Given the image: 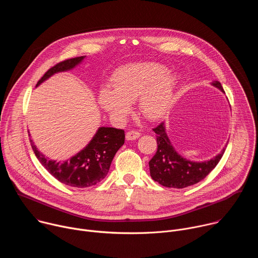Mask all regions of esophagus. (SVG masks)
I'll return each mask as SVG.
<instances>
[{
  "label": "esophagus",
  "instance_id": "34e87169",
  "mask_svg": "<svg viewBox=\"0 0 258 258\" xmlns=\"http://www.w3.org/2000/svg\"><path fill=\"white\" fill-rule=\"evenodd\" d=\"M141 136V134L138 132V131H128L126 134H125V139L127 141H133V140H137L139 139Z\"/></svg>",
  "mask_w": 258,
  "mask_h": 258
}]
</instances>
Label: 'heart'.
Masks as SVG:
<instances>
[{
    "label": "heart",
    "mask_w": 258,
    "mask_h": 258,
    "mask_svg": "<svg viewBox=\"0 0 258 258\" xmlns=\"http://www.w3.org/2000/svg\"><path fill=\"white\" fill-rule=\"evenodd\" d=\"M164 65L142 62L118 68L110 80V87L98 95L99 106L110 116L124 119L130 104L138 102L139 111L149 120L162 118L170 109L178 76L167 72Z\"/></svg>",
    "instance_id": "1"
}]
</instances>
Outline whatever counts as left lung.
Here are the masks:
<instances>
[{"mask_svg": "<svg viewBox=\"0 0 258 258\" xmlns=\"http://www.w3.org/2000/svg\"><path fill=\"white\" fill-rule=\"evenodd\" d=\"M215 88L225 93L219 82H212ZM157 139V151L149 161L150 175L167 188L182 189L199 182L205 178L208 173L217 165L222 159L226 148L210 160L195 162L180 156L172 147L170 140L165 132V124L161 122L153 128Z\"/></svg>", "mask_w": 258, "mask_h": 258, "instance_id": "1", "label": "left lung"}]
</instances>
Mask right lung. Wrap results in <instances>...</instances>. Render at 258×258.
<instances>
[{
  "label": "right lung",
  "instance_id": "obj_1",
  "mask_svg": "<svg viewBox=\"0 0 258 258\" xmlns=\"http://www.w3.org/2000/svg\"><path fill=\"white\" fill-rule=\"evenodd\" d=\"M85 57H76L57 63L45 73L36 87L57 72L75 68ZM124 138L123 130L99 127L94 138L81 152L63 162L47 158L36 149L31 139L30 144L36 158L55 178L70 187L87 188L96 185L107 175L114 155L124 144Z\"/></svg>",
  "mask_w": 258,
  "mask_h": 258
}]
</instances>
